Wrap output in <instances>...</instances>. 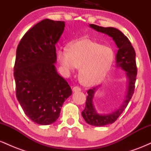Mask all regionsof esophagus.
I'll use <instances>...</instances> for the list:
<instances>
[{
  "instance_id": "1",
  "label": "esophagus",
  "mask_w": 151,
  "mask_h": 151,
  "mask_svg": "<svg viewBox=\"0 0 151 151\" xmlns=\"http://www.w3.org/2000/svg\"><path fill=\"white\" fill-rule=\"evenodd\" d=\"M72 91H73V92H77V91H80L81 89L79 86H74L73 89H72Z\"/></svg>"
}]
</instances>
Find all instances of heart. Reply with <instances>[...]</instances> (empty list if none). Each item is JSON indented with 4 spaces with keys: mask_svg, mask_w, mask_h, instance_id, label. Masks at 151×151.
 Wrapping results in <instances>:
<instances>
[{
    "mask_svg": "<svg viewBox=\"0 0 151 151\" xmlns=\"http://www.w3.org/2000/svg\"><path fill=\"white\" fill-rule=\"evenodd\" d=\"M59 60L64 69L79 68V78L83 85L93 86L103 80L114 60V50L89 38H81L60 50Z\"/></svg>",
    "mask_w": 151,
    "mask_h": 151,
    "instance_id": "b5f03b06",
    "label": "heart"
}]
</instances>
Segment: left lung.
I'll return each mask as SVG.
<instances>
[{
	"mask_svg": "<svg viewBox=\"0 0 151 151\" xmlns=\"http://www.w3.org/2000/svg\"><path fill=\"white\" fill-rule=\"evenodd\" d=\"M89 27L97 32L108 35L115 42L118 47L116 55V67L121 68L126 72L127 79V88L125 97L119 107L109 114H99L93 104V98L100 85L87 91L85 109L81 112V115L88 124L94 126H103L113 124L125 110L131 100L135 89V82L137 74L136 63V52L132 45L127 37L122 32L112 27H104L93 24H90Z\"/></svg>",
	"mask_w": 151,
	"mask_h": 151,
	"instance_id": "obj_1",
	"label": "left lung"
}]
</instances>
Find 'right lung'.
<instances>
[{
    "instance_id": "obj_1",
    "label": "right lung",
    "mask_w": 151,
    "mask_h": 151,
    "mask_svg": "<svg viewBox=\"0 0 151 151\" xmlns=\"http://www.w3.org/2000/svg\"><path fill=\"white\" fill-rule=\"evenodd\" d=\"M64 21L45 19L25 34L16 50L14 78L18 101L27 117L50 125L72 95L67 81L58 74L55 45L65 30Z\"/></svg>"
}]
</instances>
